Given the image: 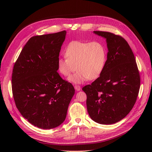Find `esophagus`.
I'll list each match as a JSON object with an SVG mask.
<instances>
[{
    "mask_svg": "<svg viewBox=\"0 0 152 152\" xmlns=\"http://www.w3.org/2000/svg\"><path fill=\"white\" fill-rule=\"evenodd\" d=\"M75 89L77 91H79L81 90V87H80V86L75 85Z\"/></svg>",
    "mask_w": 152,
    "mask_h": 152,
    "instance_id": "obj_1",
    "label": "esophagus"
}]
</instances>
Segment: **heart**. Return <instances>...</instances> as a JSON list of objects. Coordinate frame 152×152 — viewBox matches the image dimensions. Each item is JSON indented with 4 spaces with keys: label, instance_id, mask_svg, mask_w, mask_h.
<instances>
[{
    "label": "heart",
    "instance_id": "1",
    "mask_svg": "<svg viewBox=\"0 0 152 152\" xmlns=\"http://www.w3.org/2000/svg\"><path fill=\"white\" fill-rule=\"evenodd\" d=\"M64 53L65 58L58 59V70L64 76L69 77L77 68L76 73L69 78L73 83L81 84L88 79H97L104 69L107 53L100 42L72 41Z\"/></svg>",
    "mask_w": 152,
    "mask_h": 152
}]
</instances>
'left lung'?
Wrapping results in <instances>:
<instances>
[{"instance_id":"1","label":"left lung","mask_w":152,"mask_h":152,"mask_svg":"<svg viewBox=\"0 0 152 152\" xmlns=\"http://www.w3.org/2000/svg\"><path fill=\"white\" fill-rule=\"evenodd\" d=\"M94 33L106 39L107 60L100 76L83 91L91 118L101 124H111L123 119L133 108L140 89V75L134 55L123 37L109 32Z\"/></svg>"}]
</instances>
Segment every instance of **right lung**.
<instances>
[{"instance_id":"add662e5","label":"right lung","mask_w":152,"mask_h":152,"mask_svg":"<svg viewBox=\"0 0 152 152\" xmlns=\"http://www.w3.org/2000/svg\"><path fill=\"white\" fill-rule=\"evenodd\" d=\"M66 33L63 31L31 37L13 66L12 87L16 107L41 129L55 128L63 123L75 92L73 86L57 72Z\"/></svg>"}]
</instances>
